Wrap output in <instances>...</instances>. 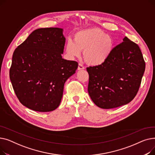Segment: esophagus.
<instances>
[{
	"mask_svg": "<svg viewBox=\"0 0 155 155\" xmlns=\"http://www.w3.org/2000/svg\"><path fill=\"white\" fill-rule=\"evenodd\" d=\"M84 69H85L84 67L81 63H79L78 64V70H84Z\"/></svg>",
	"mask_w": 155,
	"mask_h": 155,
	"instance_id": "34e87169",
	"label": "esophagus"
}]
</instances>
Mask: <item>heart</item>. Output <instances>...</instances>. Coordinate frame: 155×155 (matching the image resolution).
Returning <instances> with one entry per match:
<instances>
[{"instance_id": "b5f03b06", "label": "heart", "mask_w": 155, "mask_h": 155, "mask_svg": "<svg viewBox=\"0 0 155 155\" xmlns=\"http://www.w3.org/2000/svg\"><path fill=\"white\" fill-rule=\"evenodd\" d=\"M114 46L112 37L99 28H92L77 32L74 41L69 39L66 53L70 58L78 57L84 51V58L89 64L97 66L109 56Z\"/></svg>"}]
</instances>
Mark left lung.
Masks as SVG:
<instances>
[{
    "instance_id": "1",
    "label": "left lung",
    "mask_w": 155,
    "mask_h": 155,
    "mask_svg": "<svg viewBox=\"0 0 155 155\" xmlns=\"http://www.w3.org/2000/svg\"><path fill=\"white\" fill-rule=\"evenodd\" d=\"M88 92L102 109H112L128 104L136 95L145 70V61L136 43L125 37L114 47L103 63L87 68Z\"/></svg>"
}]
</instances>
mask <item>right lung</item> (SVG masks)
I'll list each match as a JSON object with an SVG mask.
<instances>
[{"instance_id":"right-lung-1","label":"right lung","mask_w":155,"mask_h":155,"mask_svg":"<svg viewBox=\"0 0 155 155\" xmlns=\"http://www.w3.org/2000/svg\"><path fill=\"white\" fill-rule=\"evenodd\" d=\"M64 44L62 29L40 28L15 50L10 80L25 107L45 112L59 106L64 84L75 73L78 64L62 58Z\"/></svg>"}]
</instances>
